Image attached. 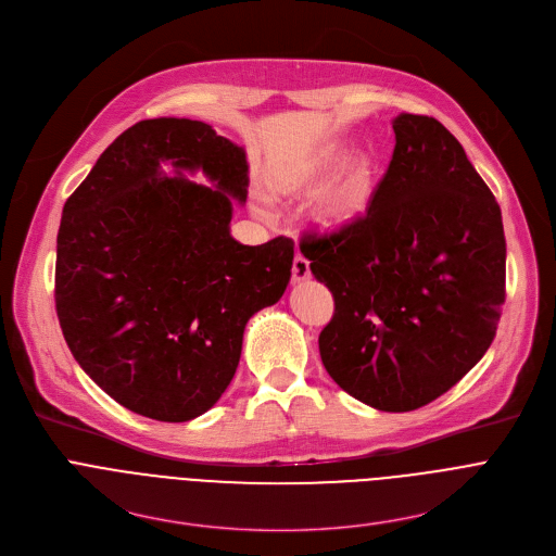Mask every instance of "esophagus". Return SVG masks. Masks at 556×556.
<instances>
[{"instance_id": "obj_1", "label": "esophagus", "mask_w": 556, "mask_h": 556, "mask_svg": "<svg viewBox=\"0 0 556 556\" xmlns=\"http://www.w3.org/2000/svg\"><path fill=\"white\" fill-rule=\"evenodd\" d=\"M305 279H309V262L303 255H294V260H292V281L301 283Z\"/></svg>"}]
</instances>
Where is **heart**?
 <instances>
[{
  "instance_id": "obj_1",
  "label": "heart",
  "mask_w": 556,
  "mask_h": 556,
  "mask_svg": "<svg viewBox=\"0 0 556 556\" xmlns=\"http://www.w3.org/2000/svg\"><path fill=\"white\" fill-rule=\"evenodd\" d=\"M341 163L337 153L312 157V161L296 163L283 172H279L273 180L275 189L283 195H305L319 187ZM369 178H371V165L367 161L352 163L314 204V219L321 226L334 228L341 224L352 222L358 217L369 198ZM255 211L264 217L270 215V206L266 200H257Z\"/></svg>"
}]
</instances>
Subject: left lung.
Here are the masks:
<instances>
[{"mask_svg": "<svg viewBox=\"0 0 556 556\" xmlns=\"http://www.w3.org/2000/svg\"><path fill=\"white\" fill-rule=\"evenodd\" d=\"M395 147L363 217L307 232L301 253L334 296L319 334L332 380L378 412H414L491 348L506 299L502 211L435 118H393Z\"/></svg>", "mask_w": 556, "mask_h": 556, "instance_id": "8db88e82", "label": "left lung"}]
</instances>
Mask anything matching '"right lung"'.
Here are the masks:
<instances>
[{
  "label": "right lung",
  "instance_id": "obj_1",
  "mask_svg": "<svg viewBox=\"0 0 556 556\" xmlns=\"http://www.w3.org/2000/svg\"><path fill=\"white\" fill-rule=\"evenodd\" d=\"M169 162L177 176L160 169ZM202 170L213 188L181 174ZM249 163L202 121L125 129L67 198L56 235L54 301L65 343L125 409L161 422L208 412L240 365L251 316L286 292L290 237H230Z\"/></svg>",
  "mask_w": 556,
  "mask_h": 556
}]
</instances>
